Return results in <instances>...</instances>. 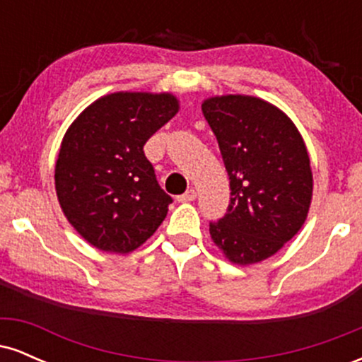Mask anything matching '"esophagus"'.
Wrapping results in <instances>:
<instances>
[{
    "instance_id": "obj_1",
    "label": "esophagus",
    "mask_w": 362,
    "mask_h": 362,
    "mask_svg": "<svg viewBox=\"0 0 362 362\" xmlns=\"http://www.w3.org/2000/svg\"><path fill=\"white\" fill-rule=\"evenodd\" d=\"M195 197H197V192H195L194 189H190V190H187L185 194L178 195L177 201H178V202H190V201H194Z\"/></svg>"
}]
</instances>
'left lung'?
Here are the masks:
<instances>
[{"label":"left lung","mask_w":362,"mask_h":362,"mask_svg":"<svg viewBox=\"0 0 362 362\" xmlns=\"http://www.w3.org/2000/svg\"><path fill=\"white\" fill-rule=\"evenodd\" d=\"M230 177V206L209 224L211 240L231 264L277 253L306 221L313 173L300 131L281 109L250 95L202 102Z\"/></svg>","instance_id":"left-lung-1"}]
</instances>
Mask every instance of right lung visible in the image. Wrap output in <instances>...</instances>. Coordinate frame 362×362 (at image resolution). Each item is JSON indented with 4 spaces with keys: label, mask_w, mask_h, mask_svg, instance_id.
Segmentation results:
<instances>
[{
    "label": "right lung",
    "mask_w": 362,
    "mask_h": 362,
    "mask_svg": "<svg viewBox=\"0 0 362 362\" xmlns=\"http://www.w3.org/2000/svg\"><path fill=\"white\" fill-rule=\"evenodd\" d=\"M180 109L175 95L115 91L90 103L62 138L54 184L66 219L95 248L129 253L167 218L143 146Z\"/></svg>",
    "instance_id": "add662e5"
}]
</instances>
